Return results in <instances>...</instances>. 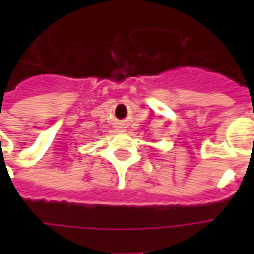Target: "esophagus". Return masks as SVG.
I'll list each match as a JSON object with an SVG mask.
<instances>
[{
    "label": "esophagus",
    "instance_id": "34e87169",
    "mask_svg": "<svg viewBox=\"0 0 254 254\" xmlns=\"http://www.w3.org/2000/svg\"><path fill=\"white\" fill-rule=\"evenodd\" d=\"M117 129H118L120 132H125V127H118Z\"/></svg>",
    "mask_w": 254,
    "mask_h": 254
}]
</instances>
